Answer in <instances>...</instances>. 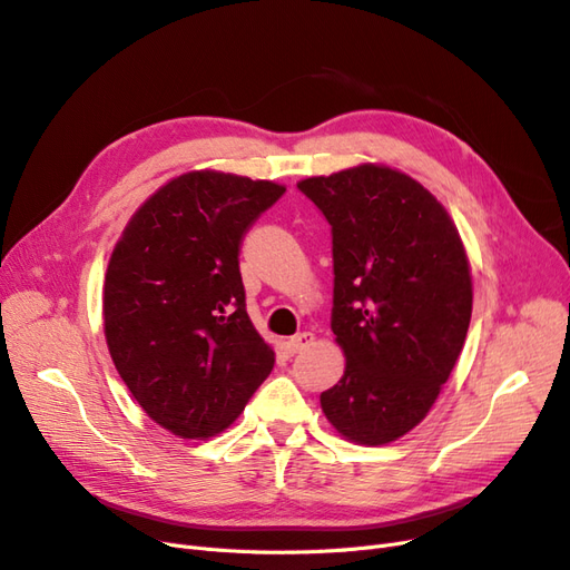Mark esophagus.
Segmentation results:
<instances>
[{"mask_svg": "<svg viewBox=\"0 0 570 570\" xmlns=\"http://www.w3.org/2000/svg\"><path fill=\"white\" fill-rule=\"evenodd\" d=\"M285 344H287V352H289V354H299L302 350L312 347V344H314V335H312V333H299V335H295V337H289Z\"/></svg>", "mask_w": 570, "mask_h": 570, "instance_id": "34e87169", "label": "esophagus"}]
</instances>
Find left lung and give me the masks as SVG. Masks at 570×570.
Segmentation results:
<instances>
[{
    "label": "left lung",
    "mask_w": 570,
    "mask_h": 570,
    "mask_svg": "<svg viewBox=\"0 0 570 570\" xmlns=\"http://www.w3.org/2000/svg\"><path fill=\"white\" fill-rule=\"evenodd\" d=\"M297 187L331 223V327L347 358L323 413L352 442L387 444L425 419L463 350L469 258L444 206L400 170L364 164Z\"/></svg>",
    "instance_id": "1"
}]
</instances>
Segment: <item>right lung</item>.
I'll return each instance as SVG.
<instances>
[{
  "label": "right lung",
  "instance_id": "obj_1",
  "mask_svg": "<svg viewBox=\"0 0 570 570\" xmlns=\"http://www.w3.org/2000/svg\"><path fill=\"white\" fill-rule=\"evenodd\" d=\"M283 185L193 170L157 189L114 247L105 335L151 421L185 440L228 428L273 371L247 316L239 245Z\"/></svg>",
  "mask_w": 570,
  "mask_h": 570
}]
</instances>
